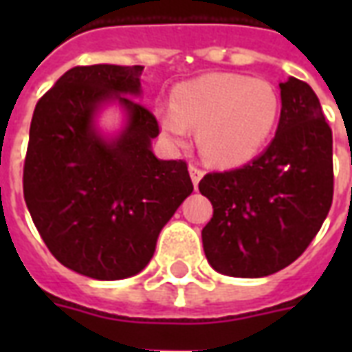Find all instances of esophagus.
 <instances>
[{
  "mask_svg": "<svg viewBox=\"0 0 352 352\" xmlns=\"http://www.w3.org/2000/svg\"><path fill=\"white\" fill-rule=\"evenodd\" d=\"M188 171H190L192 183H194V186H198L199 179L204 177V169H199L198 166H194V164H190V168H188Z\"/></svg>",
  "mask_w": 352,
  "mask_h": 352,
  "instance_id": "34e87169",
  "label": "esophagus"
}]
</instances>
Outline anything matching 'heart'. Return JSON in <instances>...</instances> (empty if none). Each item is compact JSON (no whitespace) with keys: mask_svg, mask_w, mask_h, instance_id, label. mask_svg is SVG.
I'll use <instances>...</instances> for the list:
<instances>
[{"mask_svg":"<svg viewBox=\"0 0 352 352\" xmlns=\"http://www.w3.org/2000/svg\"><path fill=\"white\" fill-rule=\"evenodd\" d=\"M164 131L175 143L199 130V148L217 166L251 160L272 135L279 94L262 79L214 73L175 88L173 105L158 109Z\"/></svg>","mask_w":352,"mask_h":352,"instance_id":"heart-1","label":"heart"}]
</instances>
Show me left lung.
Segmentation results:
<instances>
[{"instance_id": "obj_1", "label": "left lung", "mask_w": 352, "mask_h": 352, "mask_svg": "<svg viewBox=\"0 0 352 352\" xmlns=\"http://www.w3.org/2000/svg\"><path fill=\"white\" fill-rule=\"evenodd\" d=\"M279 88L280 118L270 146L243 168L199 181L213 204L201 230L207 262L230 277H265L292 264L332 206V130L320 101L296 77Z\"/></svg>"}]
</instances>
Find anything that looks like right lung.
Instances as JSON below:
<instances>
[{"mask_svg": "<svg viewBox=\"0 0 352 352\" xmlns=\"http://www.w3.org/2000/svg\"><path fill=\"white\" fill-rule=\"evenodd\" d=\"M143 65H77L37 101L24 160V199L52 256L92 279L139 273L194 190L184 160H158L156 116L133 98ZM131 98H128L127 96ZM107 100L129 124L113 142L93 128Z\"/></svg>", "mask_w": 352, "mask_h": 352, "instance_id": "add662e5", "label": "right lung"}]
</instances>
